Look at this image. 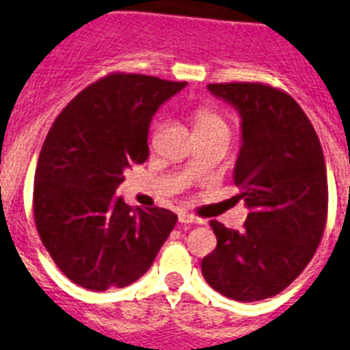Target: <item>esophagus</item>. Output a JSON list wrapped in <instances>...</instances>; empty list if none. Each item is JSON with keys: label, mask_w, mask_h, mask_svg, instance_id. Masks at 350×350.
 Here are the masks:
<instances>
[{"label": "esophagus", "mask_w": 350, "mask_h": 350, "mask_svg": "<svg viewBox=\"0 0 350 350\" xmlns=\"http://www.w3.org/2000/svg\"><path fill=\"white\" fill-rule=\"evenodd\" d=\"M180 223H183V224H189V223L198 224V223H201V219H200V217H196V215L180 214Z\"/></svg>", "instance_id": "1"}]
</instances>
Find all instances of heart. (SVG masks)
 Segmentation results:
<instances>
[{
	"instance_id": "1",
	"label": "heart",
	"mask_w": 350,
	"mask_h": 350,
	"mask_svg": "<svg viewBox=\"0 0 350 350\" xmlns=\"http://www.w3.org/2000/svg\"><path fill=\"white\" fill-rule=\"evenodd\" d=\"M192 120H194L198 136L219 135V133L230 135L228 116L221 107L214 106V104H201L196 107L192 111Z\"/></svg>"
}]
</instances>
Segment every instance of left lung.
Here are the masks:
<instances>
[{"label": "left lung", "mask_w": 350, "mask_h": 350, "mask_svg": "<svg viewBox=\"0 0 350 350\" xmlns=\"http://www.w3.org/2000/svg\"><path fill=\"white\" fill-rule=\"evenodd\" d=\"M239 109L243 146L235 200L250 214L243 232L210 221L217 246L201 260L204 280L239 302L271 298L311 262L327 223V170L317 131L293 96L262 82L208 84Z\"/></svg>", "instance_id": "8db88e82"}]
</instances>
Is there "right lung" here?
I'll return each mask as SVG.
<instances>
[{"mask_svg": "<svg viewBox=\"0 0 350 350\" xmlns=\"http://www.w3.org/2000/svg\"><path fill=\"white\" fill-rule=\"evenodd\" d=\"M187 82L140 73L102 77L59 113L33 181L37 234L57 268L92 291L126 288L146 273L178 215L133 210L115 194L124 170L149 156L156 109Z\"/></svg>", "mask_w": 350, "mask_h": 350, "instance_id": "right-lung-1", "label": "right lung"}]
</instances>
